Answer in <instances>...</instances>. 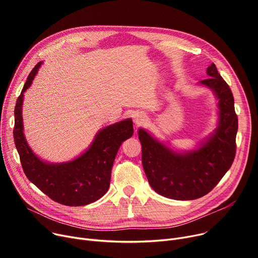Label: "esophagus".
Returning <instances> with one entry per match:
<instances>
[{
	"instance_id": "esophagus-1",
	"label": "esophagus",
	"mask_w": 258,
	"mask_h": 258,
	"mask_svg": "<svg viewBox=\"0 0 258 258\" xmlns=\"http://www.w3.org/2000/svg\"><path fill=\"white\" fill-rule=\"evenodd\" d=\"M134 120H135V122H136L137 125H142L146 120V116L142 113H137L134 115Z\"/></svg>"
}]
</instances>
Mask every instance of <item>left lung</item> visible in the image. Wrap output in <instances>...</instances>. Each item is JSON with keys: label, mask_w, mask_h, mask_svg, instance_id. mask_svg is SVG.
<instances>
[{"label": "left lung", "mask_w": 258, "mask_h": 258, "mask_svg": "<svg viewBox=\"0 0 258 258\" xmlns=\"http://www.w3.org/2000/svg\"><path fill=\"white\" fill-rule=\"evenodd\" d=\"M209 78L200 84L211 89L219 99V126L191 152L177 153L138 131L142 145V165L154 190L168 199L196 200L207 195L231 167L236 152L237 115L231 90L214 63L208 67Z\"/></svg>", "instance_id": "1"}]
</instances>
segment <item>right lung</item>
<instances>
[{"instance_id":"obj_1","label":"right lung","mask_w":258,"mask_h":258,"mask_svg":"<svg viewBox=\"0 0 258 258\" xmlns=\"http://www.w3.org/2000/svg\"><path fill=\"white\" fill-rule=\"evenodd\" d=\"M39 61L27 77L15 108L13 138L26 177L50 199L66 206H85L99 200L110 187L111 171L122 142L134 134L132 119H125L99 131L89 150L66 163H47L30 148L23 133L24 93L34 79Z\"/></svg>"}]
</instances>
